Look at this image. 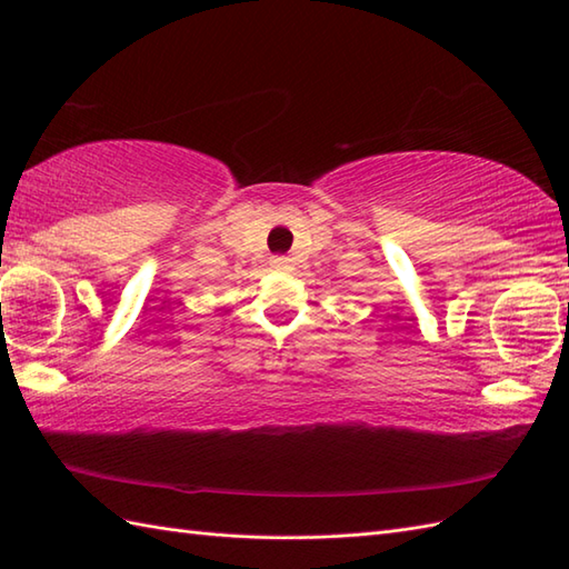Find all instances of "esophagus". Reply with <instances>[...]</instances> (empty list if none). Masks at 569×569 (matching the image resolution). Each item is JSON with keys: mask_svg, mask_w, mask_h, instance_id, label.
<instances>
[{"mask_svg": "<svg viewBox=\"0 0 569 569\" xmlns=\"http://www.w3.org/2000/svg\"><path fill=\"white\" fill-rule=\"evenodd\" d=\"M271 269L273 271H291V259H288V257H273L271 259Z\"/></svg>", "mask_w": 569, "mask_h": 569, "instance_id": "34e87169", "label": "esophagus"}]
</instances>
